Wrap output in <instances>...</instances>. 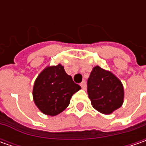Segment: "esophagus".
Wrapping results in <instances>:
<instances>
[{"instance_id": "34e87169", "label": "esophagus", "mask_w": 146, "mask_h": 146, "mask_svg": "<svg viewBox=\"0 0 146 146\" xmlns=\"http://www.w3.org/2000/svg\"><path fill=\"white\" fill-rule=\"evenodd\" d=\"M80 86H81L82 88H84H84H86V82L84 81H84H82L81 83H80Z\"/></svg>"}]
</instances>
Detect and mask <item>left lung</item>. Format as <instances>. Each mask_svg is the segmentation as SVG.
I'll return each instance as SVG.
<instances>
[{
    "instance_id": "left-lung-1",
    "label": "left lung",
    "mask_w": 146,
    "mask_h": 146,
    "mask_svg": "<svg viewBox=\"0 0 146 146\" xmlns=\"http://www.w3.org/2000/svg\"><path fill=\"white\" fill-rule=\"evenodd\" d=\"M88 95L92 106L99 112L109 115L123 102V87L111 72L95 66L88 79Z\"/></svg>"
}]
</instances>
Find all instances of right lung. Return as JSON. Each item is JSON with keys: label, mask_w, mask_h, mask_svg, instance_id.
<instances>
[{"label": "right lung", "mask_w": 146, "mask_h": 146, "mask_svg": "<svg viewBox=\"0 0 146 146\" xmlns=\"http://www.w3.org/2000/svg\"><path fill=\"white\" fill-rule=\"evenodd\" d=\"M80 88L62 65L48 66L35 81L33 99L41 112L54 116L69 106L71 97Z\"/></svg>", "instance_id": "1"}]
</instances>
